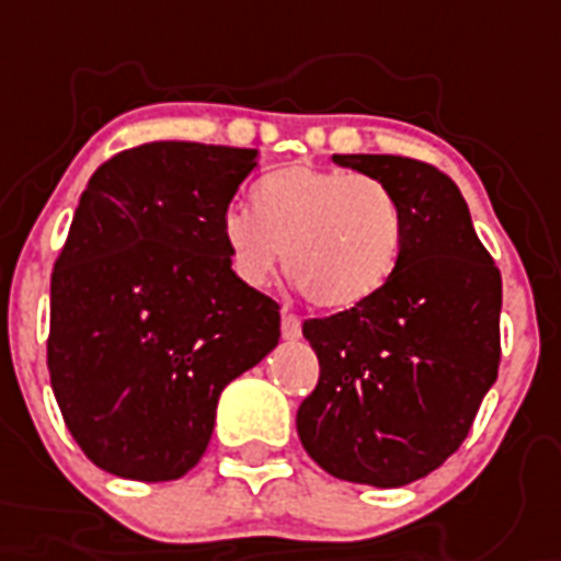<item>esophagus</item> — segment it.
<instances>
[{
	"label": "esophagus",
	"mask_w": 561,
	"mask_h": 561,
	"mask_svg": "<svg viewBox=\"0 0 561 561\" xmlns=\"http://www.w3.org/2000/svg\"><path fill=\"white\" fill-rule=\"evenodd\" d=\"M299 334H302L299 317L290 314V311H282V337H285V341H297Z\"/></svg>",
	"instance_id": "34e87169"
}]
</instances>
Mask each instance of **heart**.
Here are the masks:
<instances>
[{"mask_svg": "<svg viewBox=\"0 0 561 561\" xmlns=\"http://www.w3.org/2000/svg\"><path fill=\"white\" fill-rule=\"evenodd\" d=\"M253 211L227 209L220 238L229 267L262 288L285 262L311 306L346 311L367 302L396 271L404 215L387 183L320 165H285L250 192Z\"/></svg>", "mask_w": 561, "mask_h": 561, "instance_id": "1", "label": "heart"}]
</instances>
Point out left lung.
Listing matches in <instances>:
<instances>
[{
    "label": "left lung",
    "mask_w": 561,
    "mask_h": 561,
    "mask_svg": "<svg viewBox=\"0 0 561 561\" xmlns=\"http://www.w3.org/2000/svg\"><path fill=\"white\" fill-rule=\"evenodd\" d=\"M399 197L404 241L378 294L306 320L320 381L297 410L311 460L396 489L439 469L469 436L501 364V271L454 180L390 153H334Z\"/></svg>",
    "instance_id": "8db88e82"
}]
</instances>
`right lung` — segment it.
Instances as JSON below:
<instances>
[{"instance_id": "1", "label": "right lung", "mask_w": 561, "mask_h": 561, "mask_svg": "<svg viewBox=\"0 0 561 561\" xmlns=\"http://www.w3.org/2000/svg\"><path fill=\"white\" fill-rule=\"evenodd\" d=\"M259 151L148 142L87 183L51 273L48 375L81 451L118 478H183L220 390L279 343V306L238 279L220 218Z\"/></svg>"}]
</instances>
